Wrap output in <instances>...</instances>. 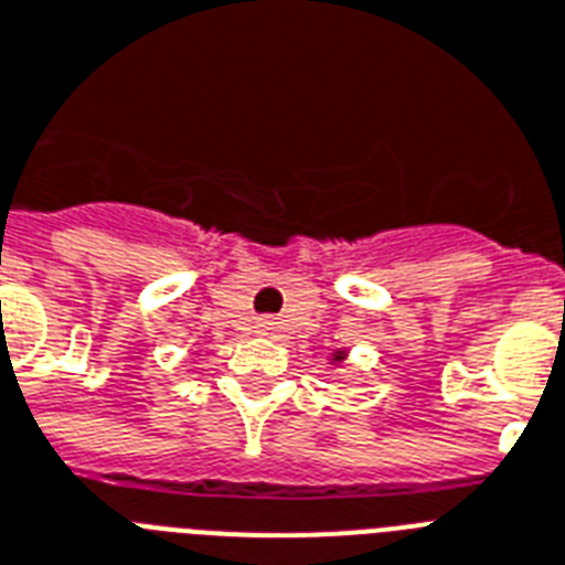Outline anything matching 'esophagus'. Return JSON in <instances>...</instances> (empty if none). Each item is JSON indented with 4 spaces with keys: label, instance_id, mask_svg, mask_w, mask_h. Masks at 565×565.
<instances>
[{
    "label": "esophagus",
    "instance_id": "obj_1",
    "mask_svg": "<svg viewBox=\"0 0 565 565\" xmlns=\"http://www.w3.org/2000/svg\"><path fill=\"white\" fill-rule=\"evenodd\" d=\"M264 324H273V322H264Z\"/></svg>",
    "mask_w": 565,
    "mask_h": 565
}]
</instances>
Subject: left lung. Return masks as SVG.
I'll return each mask as SVG.
<instances>
[{"label": "left lung", "mask_w": 565, "mask_h": 565, "mask_svg": "<svg viewBox=\"0 0 565 565\" xmlns=\"http://www.w3.org/2000/svg\"><path fill=\"white\" fill-rule=\"evenodd\" d=\"M337 360H342V356H337Z\"/></svg>", "instance_id": "obj_1"}]
</instances>
